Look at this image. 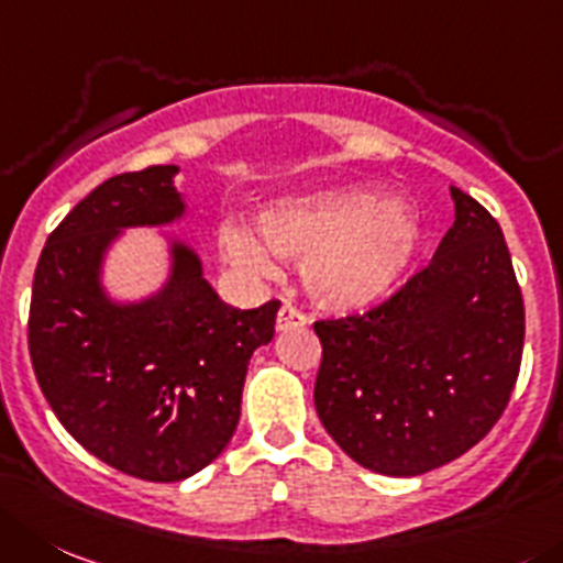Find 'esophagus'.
Listing matches in <instances>:
<instances>
[{
	"instance_id": "34e87169",
	"label": "esophagus",
	"mask_w": 563,
	"mask_h": 563,
	"mask_svg": "<svg viewBox=\"0 0 563 563\" xmlns=\"http://www.w3.org/2000/svg\"><path fill=\"white\" fill-rule=\"evenodd\" d=\"M308 319L306 313L297 311L294 306H283L280 311H277V330H297V328H306Z\"/></svg>"
}]
</instances>
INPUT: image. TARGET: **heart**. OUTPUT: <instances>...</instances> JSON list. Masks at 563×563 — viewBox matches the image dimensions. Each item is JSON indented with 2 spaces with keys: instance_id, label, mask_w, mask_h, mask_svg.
<instances>
[{
  "instance_id": "1",
  "label": "heart",
  "mask_w": 563,
  "mask_h": 563,
  "mask_svg": "<svg viewBox=\"0 0 563 563\" xmlns=\"http://www.w3.org/2000/svg\"><path fill=\"white\" fill-rule=\"evenodd\" d=\"M222 252L250 277L297 264L299 286L330 313H361L391 297L422 246V224L406 202L366 188H324L272 199L244 228L222 230Z\"/></svg>"
}]
</instances>
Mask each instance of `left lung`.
Here are the masks:
<instances>
[{
	"label": "left lung",
	"instance_id": "8db88e82",
	"mask_svg": "<svg viewBox=\"0 0 563 563\" xmlns=\"http://www.w3.org/2000/svg\"><path fill=\"white\" fill-rule=\"evenodd\" d=\"M455 222L433 261L366 313L313 324V402L355 464L413 477L472 450L511 400L525 306L497 219L450 188Z\"/></svg>",
	"mask_w": 563,
	"mask_h": 563
}]
</instances>
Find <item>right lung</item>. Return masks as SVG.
<instances>
[{
    "label": "right lung",
    "instance_id": "add662e5",
    "mask_svg": "<svg viewBox=\"0 0 563 563\" xmlns=\"http://www.w3.org/2000/svg\"><path fill=\"white\" fill-rule=\"evenodd\" d=\"M177 172L115 175L68 210L35 266L27 324L35 377L63 428L113 470L155 483L183 481L228 448L246 366L280 308L222 302L183 241H172L161 291L141 302L104 294V252L122 230L186 213Z\"/></svg>",
    "mask_w": 563,
    "mask_h": 563
}]
</instances>
